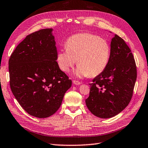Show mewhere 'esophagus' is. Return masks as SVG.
Here are the masks:
<instances>
[{
	"mask_svg": "<svg viewBox=\"0 0 148 148\" xmlns=\"http://www.w3.org/2000/svg\"><path fill=\"white\" fill-rule=\"evenodd\" d=\"M73 83L75 85H80V84H81V82H80L78 81V80H73Z\"/></svg>",
	"mask_w": 148,
	"mask_h": 148,
	"instance_id": "34e87169",
	"label": "esophagus"
}]
</instances>
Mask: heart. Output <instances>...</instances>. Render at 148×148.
<instances>
[{
    "label": "heart",
    "instance_id": "b5f03b06",
    "mask_svg": "<svg viewBox=\"0 0 148 148\" xmlns=\"http://www.w3.org/2000/svg\"><path fill=\"white\" fill-rule=\"evenodd\" d=\"M65 46L58 51L57 62L59 68L66 73L77 60V76L94 77L102 73L110 62V44L97 35L81 33L71 35L66 40Z\"/></svg>",
    "mask_w": 148,
    "mask_h": 148
}]
</instances>
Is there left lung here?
I'll return each mask as SVG.
<instances>
[{
    "mask_svg": "<svg viewBox=\"0 0 148 148\" xmlns=\"http://www.w3.org/2000/svg\"><path fill=\"white\" fill-rule=\"evenodd\" d=\"M136 76L135 60L130 48L115 35L111 42L107 68L90 84V96L86 99L88 110L102 119L121 113L132 98Z\"/></svg>",
    "mask_w": 148,
    "mask_h": 148,
    "instance_id": "8db88e82",
    "label": "left lung"
}]
</instances>
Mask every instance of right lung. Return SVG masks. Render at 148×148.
<instances>
[{
  "label": "right lung",
  "instance_id": "add662e5",
  "mask_svg": "<svg viewBox=\"0 0 148 148\" xmlns=\"http://www.w3.org/2000/svg\"><path fill=\"white\" fill-rule=\"evenodd\" d=\"M51 32L42 29L27 35L9 59L13 95L27 113L38 118L56 112L72 83L58 66Z\"/></svg>",
  "mask_w": 148,
  "mask_h": 148
}]
</instances>
